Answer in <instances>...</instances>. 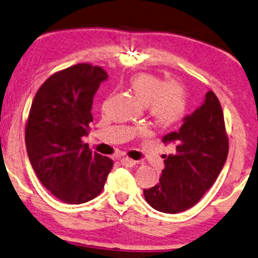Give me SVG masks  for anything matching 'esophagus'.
I'll return each instance as SVG.
<instances>
[{"label":"esophagus","mask_w":258,"mask_h":258,"mask_svg":"<svg viewBox=\"0 0 258 258\" xmlns=\"http://www.w3.org/2000/svg\"><path fill=\"white\" fill-rule=\"evenodd\" d=\"M120 163H122V165L126 166V168H132V166H134L136 164L135 160H133V159H130V158H126V157H125V158L120 159Z\"/></svg>","instance_id":"34e87169"}]
</instances>
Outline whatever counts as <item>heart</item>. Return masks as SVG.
Masks as SVG:
<instances>
[{
    "label": "heart",
    "instance_id": "obj_1",
    "mask_svg": "<svg viewBox=\"0 0 258 258\" xmlns=\"http://www.w3.org/2000/svg\"><path fill=\"white\" fill-rule=\"evenodd\" d=\"M129 88L159 125L169 126L182 119L187 110L183 87L174 81L164 82L158 76L140 72L129 78Z\"/></svg>",
    "mask_w": 258,
    "mask_h": 258
}]
</instances>
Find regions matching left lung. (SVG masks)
Listing matches in <instances>:
<instances>
[{"label":"left lung","mask_w":258,"mask_h":258,"mask_svg":"<svg viewBox=\"0 0 258 258\" xmlns=\"http://www.w3.org/2000/svg\"><path fill=\"white\" fill-rule=\"evenodd\" d=\"M163 142L175 151L164 156L159 182L144 189V196L160 213L177 214L196 205L213 187L228 156L222 107L213 90L184 118L180 130L166 134Z\"/></svg>","instance_id":"left-lung-1"}]
</instances>
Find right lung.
Here are the masks:
<instances>
[{
    "mask_svg": "<svg viewBox=\"0 0 258 258\" xmlns=\"http://www.w3.org/2000/svg\"><path fill=\"white\" fill-rule=\"evenodd\" d=\"M108 78L100 66L77 63L51 75L33 98L25 126L27 156L42 184L69 204L104 188L113 162L92 152L82 138L93 122L94 94Z\"/></svg>",
    "mask_w": 258,
    "mask_h": 258,
    "instance_id": "add662e5",
    "label": "right lung"
}]
</instances>
